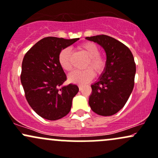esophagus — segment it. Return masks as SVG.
Listing matches in <instances>:
<instances>
[{"mask_svg": "<svg viewBox=\"0 0 158 158\" xmlns=\"http://www.w3.org/2000/svg\"><path fill=\"white\" fill-rule=\"evenodd\" d=\"M78 86H79V89H80V90H81V89H82V88L84 87V85H83V84H79Z\"/></svg>", "mask_w": 158, "mask_h": 158, "instance_id": "esophagus-1", "label": "esophagus"}]
</instances>
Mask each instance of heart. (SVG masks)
<instances>
[{
	"mask_svg": "<svg viewBox=\"0 0 158 158\" xmlns=\"http://www.w3.org/2000/svg\"><path fill=\"white\" fill-rule=\"evenodd\" d=\"M79 50L88 57L84 68L85 70L75 71L69 74V79L71 82L77 84H85L89 82L94 77V72L101 74L106 67V59L100 53V49L93 42H85L79 46ZM59 63L62 69L66 72H71L73 69L72 62V50L69 47L61 50L59 55Z\"/></svg>",
	"mask_w": 158,
	"mask_h": 158,
	"instance_id": "b5f03b06",
	"label": "heart"
}]
</instances>
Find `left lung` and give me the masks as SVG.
Masks as SVG:
<instances>
[{"label":"left lung","mask_w":158,"mask_h":158,"mask_svg":"<svg viewBox=\"0 0 158 158\" xmlns=\"http://www.w3.org/2000/svg\"><path fill=\"white\" fill-rule=\"evenodd\" d=\"M106 52V67L99 81L91 85L89 105L102 116H111L120 111L130 97L134 86L135 63L130 49L119 40L101 35L86 37Z\"/></svg>","instance_id":"left-lung-1"}]
</instances>
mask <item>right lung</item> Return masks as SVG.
<instances>
[{
	"label": "right lung",
	"mask_w": 158,
	"mask_h": 158,
	"mask_svg": "<svg viewBox=\"0 0 158 158\" xmlns=\"http://www.w3.org/2000/svg\"><path fill=\"white\" fill-rule=\"evenodd\" d=\"M78 40L47 37L35 44L23 58L20 78L25 98L44 119L56 120L67 115L78 93L75 84L62 86L67 77L58 59L61 50Z\"/></svg>",
	"instance_id": "obj_1"
}]
</instances>
